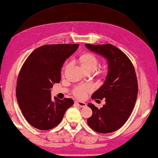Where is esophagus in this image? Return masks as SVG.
I'll use <instances>...</instances> for the list:
<instances>
[{"instance_id": "esophagus-1", "label": "esophagus", "mask_w": 158, "mask_h": 158, "mask_svg": "<svg viewBox=\"0 0 158 158\" xmlns=\"http://www.w3.org/2000/svg\"><path fill=\"white\" fill-rule=\"evenodd\" d=\"M75 103H76V105H77V106L81 107H85L87 106V103H85V102H82V101H75Z\"/></svg>"}]
</instances>
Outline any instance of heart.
Returning a JSON list of instances; mask_svg holds the SVG:
<instances>
[{"mask_svg": "<svg viewBox=\"0 0 158 158\" xmlns=\"http://www.w3.org/2000/svg\"><path fill=\"white\" fill-rule=\"evenodd\" d=\"M79 62L82 68L85 71L94 70L95 71L99 65V61L94 55L92 53H86L82 55L79 59ZM93 87L90 85H85L79 86L74 90V94L77 98H83L86 96L88 92L92 90Z\"/></svg>", "mask_w": 158, "mask_h": 158, "instance_id": "1", "label": "heart"}]
</instances>
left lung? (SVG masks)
<instances>
[{
	"instance_id": "left-lung-1",
	"label": "left lung",
	"mask_w": 158,
	"mask_h": 158,
	"mask_svg": "<svg viewBox=\"0 0 158 158\" xmlns=\"http://www.w3.org/2000/svg\"><path fill=\"white\" fill-rule=\"evenodd\" d=\"M92 52L106 58L108 71L103 85L92 95V99L105 98L106 104L98 109L88 103L92 110L88 125L100 133H110L121 128L134 108L137 97L136 73L127 55L112 44H85Z\"/></svg>"
}]
</instances>
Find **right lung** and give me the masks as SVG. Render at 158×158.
<instances>
[{"label": "right lung", "instance_id": "1", "mask_svg": "<svg viewBox=\"0 0 158 158\" xmlns=\"http://www.w3.org/2000/svg\"><path fill=\"white\" fill-rule=\"evenodd\" d=\"M79 44H52L32 51L19 74L16 94L23 117L30 125L41 131L57 126L66 110L73 106L71 98L52 100L51 89L61 80L64 62Z\"/></svg>", "mask_w": 158, "mask_h": 158}]
</instances>
